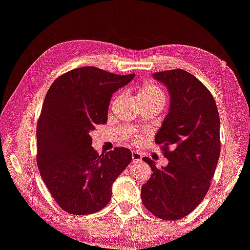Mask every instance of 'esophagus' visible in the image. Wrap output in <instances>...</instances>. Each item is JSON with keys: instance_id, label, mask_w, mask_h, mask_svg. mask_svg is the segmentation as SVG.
<instances>
[{"instance_id": "1", "label": "esophagus", "mask_w": 250, "mask_h": 250, "mask_svg": "<svg viewBox=\"0 0 250 250\" xmlns=\"http://www.w3.org/2000/svg\"><path fill=\"white\" fill-rule=\"evenodd\" d=\"M131 156H132V161H134V162H139L142 159L141 154L139 152H137V151H132Z\"/></svg>"}]
</instances>
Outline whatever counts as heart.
Listing matches in <instances>:
<instances>
[{"instance_id":"obj_1","label":"heart","mask_w":250,"mask_h":250,"mask_svg":"<svg viewBox=\"0 0 250 250\" xmlns=\"http://www.w3.org/2000/svg\"><path fill=\"white\" fill-rule=\"evenodd\" d=\"M138 97L141 101L151 100V99H162L165 100V94L162 90L153 82H146L139 88Z\"/></svg>"}]
</instances>
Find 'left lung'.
I'll return each instance as SVG.
<instances>
[{
  "mask_svg": "<svg viewBox=\"0 0 250 250\" xmlns=\"http://www.w3.org/2000/svg\"><path fill=\"white\" fill-rule=\"evenodd\" d=\"M167 86L170 108L154 142L160 145L168 166L152 170L141 188L145 207L164 220L189 215L207 195L220 154V120L213 99L191 73L175 69L153 73Z\"/></svg>",
  "mask_w": 250,
  "mask_h": 250,
  "instance_id": "obj_1",
  "label": "left lung"
}]
</instances>
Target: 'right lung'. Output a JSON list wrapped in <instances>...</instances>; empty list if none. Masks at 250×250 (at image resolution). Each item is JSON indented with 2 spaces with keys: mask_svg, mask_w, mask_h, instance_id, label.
I'll list each match as a JSON object with an SVG mask.
<instances>
[{
  "mask_svg": "<svg viewBox=\"0 0 250 250\" xmlns=\"http://www.w3.org/2000/svg\"><path fill=\"white\" fill-rule=\"evenodd\" d=\"M133 78L83 66L60 75L47 91L37 125V164L64 211L82 216L104 208L113 181L131 161L125 146L99 156L90 131L105 124L112 94Z\"/></svg>",
  "mask_w": 250,
  "mask_h": 250,
  "instance_id": "obj_1",
  "label": "right lung"
}]
</instances>
